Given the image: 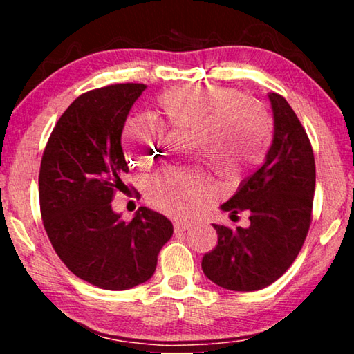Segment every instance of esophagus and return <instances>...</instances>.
Returning <instances> with one entry per match:
<instances>
[{
    "label": "esophagus",
    "instance_id": "esophagus-1",
    "mask_svg": "<svg viewBox=\"0 0 354 354\" xmlns=\"http://www.w3.org/2000/svg\"><path fill=\"white\" fill-rule=\"evenodd\" d=\"M173 226H175V232H184V231L190 230V225L185 223V221H181V220L173 221Z\"/></svg>",
    "mask_w": 354,
    "mask_h": 354
}]
</instances>
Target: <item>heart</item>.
Masks as SVG:
<instances>
[{
    "mask_svg": "<svg viewBox=\"0 0 354 354\" xmlns=\"http://www.w3.org/2000/svg\"><path fill=\"white\" fill-rule=\"evenodd\" d=\"M154 122L131 117L122 131L129 162L147 169L159 158L162 131L192 134L190 159L231 176H242L266 159L272 143L270 115L236 88L192 84L173 87L154 100ZM212 187L198 170H165L151 176L145 198L160 212L192 217L211 200Z\"/></svg>",
    "mask_w": 354,
    "mask_h": 354,
    "instance_id": "b5f03b06",
    "label": "heart"
}]
</instances>
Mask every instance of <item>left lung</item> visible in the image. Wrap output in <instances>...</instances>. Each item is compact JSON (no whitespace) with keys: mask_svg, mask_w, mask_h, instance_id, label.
Instances as JSON below:
<instances>
[{"mask_svg":"<svg viewBox=\"0 0 354 354\" xmlns=\"http://www.w3.org/2000/svg\"><path fill=\"white\" fill-rule=\"evenodd\" d=\"M268 100L273 140L266 160L220 206L231 215L247 211L250 226L231 230L212 225L218 243L201 261L206 277L227 290H261L283 277L310 225L315 189L313 147L289 103L278 93H268Z\"/></svg>","mask_w":354,"mask_h":354,"instance_id":"8db88e82","label":"left lung"}]
</instances>
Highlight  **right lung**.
<instances>
[{"mask_svg":"<svg viewBox=\"0 0 354 354\" xmlns=\"http://www.w3.org/2000/svg\"><path fill=\"white\" fill-rule=\"evenodd\" d=\"M145 84H115L77 97L59 118L39 173L44 226L71 273L106 290H127L153 277L171 221L145 206L124 221L113 212L128 162L122 131Z\"/></svg>","mask_w":354,"mask_h":354,"instance_id":"right-lung-1","label":"right lung"}]
</instances>
